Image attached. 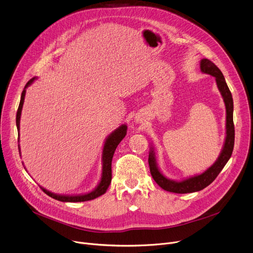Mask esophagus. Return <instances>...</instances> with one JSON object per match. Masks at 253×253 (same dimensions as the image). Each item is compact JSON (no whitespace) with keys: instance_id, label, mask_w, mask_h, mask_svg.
<instances>
[{"instance_id":"obj_1","label":"esophagus","mask_w":253,"mask_h":253,"mask_svg":"<svg viewBox=\"0 0 253 253\" xmlns=\"http://www.w3.org/2000/svg\"><path fill=\"white\" fill-rule=\"evenodd\" d=\"M135 122H136V123H138V124L142 123V119H141V117H140V116H136V117H135Z\"/></svg>"}]
</instances>
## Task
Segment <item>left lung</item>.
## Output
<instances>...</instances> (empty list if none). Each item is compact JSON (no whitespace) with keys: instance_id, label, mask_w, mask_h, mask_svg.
<instances>
[{"instance_id":"obj_1","label":"left lung","mask_w":253,"mask_h":253,"mask_svg":"<svg viewBox=\"0 0 253 253\" xmlns=\"http://www.w3.org/2000/svg\"><path fill=\"white\" fill-rule=\"evenodd\" d=\"M201 72L207 75H210L215 78L218 89L221 93L223 101L225 103L226 108V137L223 148L220 152L216 162L204 172L187 177L182 180H173L168 178L157 167L156 156L154 147L151 145L149 156H148V164L151 175L157 185L171 193L175 194H188L199 192L206 187H208L210 183L218 176L220 171L223 169L225 165L228 163L229 158L232 155L233 147H234V138H235V130L233 124V99L231 91L229 89L225 78L222 72L219 68L209 59L203 58L200 62Z\"/></svg>"}]
</instances>
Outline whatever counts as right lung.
<instances>
[{"mask_svg": "<svg viewBox=\"0 0 253 253\" xmlns=\"http://www.w3.org/2000/svg\"><path fill=\"white\" fill-rule=\"evenodd\" d=\"M36 80V78L31 79L25 85L24 89L22 91L21 95V100H20V104H19V108L17 111V115H16V125H17V129L18 131L20 130V119H21V113H22V108H23V104H24V99H25V94H26V88ZM127 133V125L123 124L121 126H119L116 130H114L108 137L106 138V141L104 143V147H103V152H102V176H101V180L98 183V186L95 188V190H93L89 193L86 194H82V195H58V194H54L51 193L49 191H47L46 189H44L42 187H40L42 189V191L48 195L49 197L60 201V202H68V203H77V202H85V201H90L94 200L102 195H104L112 180V159H113V155L115 150H116L118 144L122 141V139L125 137ZM18 142H19V138H18ZM19 147V145H18ZM19 151H20V147H19Z\"/></svg>", "mask_w": 253, "mask_h": 253, "instance_id": "obj_1", "label": "right lung"}]
</instances>
